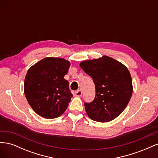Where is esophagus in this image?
Wrapping results in <instances>:
<instances>
[{
  "mask_svg": "<svg viewBox=\"0 0 158 158\" xmlns=\"http://www.w3.org/2000/svg\"><path fill=\"white\" fill-rule=\"evenodd\" d=\"M82 91H81L80 89H78L75 92V95H76V96H81V95H82Z\"/></svg>",
  "mask_w": 158,
  "mask_h": 158,
  "instance_id": "34e87169",
  "label": "esophagus"
}]
</instances>
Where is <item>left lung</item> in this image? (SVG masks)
<instances>
[{
    "instance_id": "1",
    "label": "left lung",
    "mask_w": 158,
    "mask_h": 158,
    "mask_svg": "<svg viewBox=\"0 0 158 158\" xmlns=\"http://www.w3.org/2000/svg\"><path fill=\"white\" fill-rule=\"evenodd\" d=\"M80 66L95 84L94 99L84 103L88 117L102 123L113 120L124 111L132 96V78L128 69L107 56L83 61Z\"/></svg>"
}]
</instances>
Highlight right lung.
Listing matches in <instances>:
<instances>
[{"label":"right lung","mask_w":158,"mask_h":158,"mask_svg":"<svg viewBox=\"0 0 158 158\" xmlns=\"http://www.w3.org/2000/svg\"><path fill=\"white\" fill-rule=\"evenodd\" d=\"M70 63L61 58L47 57L27 70L24 80V94L37 114L54 118L63 114L73 96L69 83L64 78Z\"/></svg>","instance_id":"obj_1"}]
</instances>
